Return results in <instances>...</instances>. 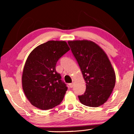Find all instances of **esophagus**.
<instances>
[{
	"mask_svg": "<svg viewBox=\"0 0 134 134\" xmlns=\"http://www.w3.org/2000/svg\"><path fill=\"white\" fill-rule=\"evenodd\" d=\"M73 85H74V84H73V83H69V87H70V88H72L73 87Z\"/></svg>",
	"mask_w": 134,
	"mask_h": 134,
	"instance_id": "esophagus-1",
	"label": "esophagus"
}]
</instances>
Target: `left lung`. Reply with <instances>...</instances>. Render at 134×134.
Segmentation results:
<instances>
[{
  "instance_id": "obj_1",
  "label": "left lung",
  "mask_w": 134,
  "mask_h": 134,
  "mask_svg": "<svg viewBox=\"0 0 134 134\" xmlns=\"http://www.w3.org/2000/svg\"><path fill=\"white\" fill-rule=\"evenodd\" d=\"M74 57L86 83L80 102L88 107L102 105L110 96L115 85V72L105 52L94 42L88 40L69 41Z\"/></svg>"
}]
</instances>
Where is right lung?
Segmentation results:
<instances>
[{"label": "right lung", "mask_w": 134, "mask_h": 134, "mask_svg": "<svg viewBox=\"0 0 134 134\" xmlns=\"http://www.w3.org/2000/svg\"><path fill=\"white\" fill-rule=\"evenodd\" d=\"M69 49L65 41H49L29 54L24 67L22 84L32 105L46 110L63 100L68 87L56 71L55 66Z\"/></svg>", "instance_id": "right-lung-1"}]
</instances>
